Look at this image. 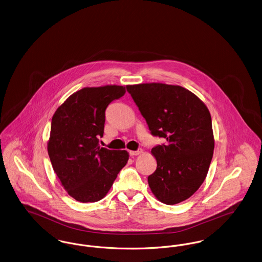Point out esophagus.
<instances>
[{"instance_id": "esophagus-1", "label": "esophagus", "mask_w": 262, "mask_h": 262, "mask_svg": "<svg viewBox=\"0 0 262 262\" xmlns=\"http://www.w3.org/2000/svg\"><path fill=\"white\" fill-rule=\"evenodd\" d=\"M142 151L141 149L137 150V151H129V155L132 156V157H134V156H137V155H139L140 153H141Z\"/></svg>"}]
</instances>
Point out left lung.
<instances>
[{
  "mask_svg": "<svg viewBox=\"0 0 262 262\" xmlns=\"http://www.w3.org/2000/svg\"><path fill=\"white\" fill-rule=\"evenodd\" d=\"M154 137L166 142L151 149L157 161L148 177L151 191L173 205L190 198L202 185L214 150L210 113L192 92L179 85H126Z\"/></svg>",
  "mask_w": 262,
  "mask_h": 262,
  "instance_id": "obj_1",
  "label": "left lung"
}]
</instances>
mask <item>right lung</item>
Instances as JSON below:
<instances>
[{"instance_id": "right-lung-1", "label": "right lung", "mask_w": 262, "mask_h": 262, "mask_svg": "<svg viewBox=\"0 0 262 262\" xmlns=\"http://www.w3.org/2000/svg\"><path fill=\"white\" fill-rule=\"evenodd\" d=\"M125 86L84 88L72 94L52 118L48 154L63 188L75 200L95 202L112 187L128 160L125 150L100 147L105 111L124 96Z\"/></svg>"}]
</instances>
